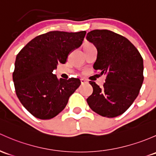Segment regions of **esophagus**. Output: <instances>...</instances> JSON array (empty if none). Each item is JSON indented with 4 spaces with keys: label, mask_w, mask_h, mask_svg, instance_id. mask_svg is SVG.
I'll return each instance as SVG.
<instances>
[{
    "label": "esophagus",
    "mask_w": 156,
    "mask_h": 156,
    "mask_svg": "<svg viewBox=\"0 0 156 156\" xmlns=\"http://www.w3.org/2000/svg\"><path fill=\"white\" fill-rule=\"evenodd\" d=\"M81 82L83 84V83H85L87 82V80H85L84 78H81Z\"/></svg>",
    "instance_id": "esophagus-1"
}]
</instances>
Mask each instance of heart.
<instances>
[{"label": "heart", "mask_w": 156, "mask_h": 156, "mask_svg": "<svg viewBox=\"0 0 156 156\" xmlns=\"http://www.w3.org/2000/svg\"><path fill=\"white\" fill-rule=\"evenodd\" d=\"M93 46H94V45H93L92 43H90V42H85V43L83 44V45L84 51L87 50V48H90V47H93Z\"/></svg>", "instance_id": "b5f03b06"}]
</instances>
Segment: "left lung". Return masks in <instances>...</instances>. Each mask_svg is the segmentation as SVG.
<instances>
[{"label": "left lung", "mask_w": 156, "mask_h": 156, "mask_svg": "<svg viewBox=\"0 0 156 156\" xmlns=\"http://www.w3.org/2000/svg\"><path fill=\"white\" fill-rule=\"evenodd\" d=\"M87 39L97 48L93 68L106 75L102 87L90 81L93 91L87 101L94 112L102 117L121 115L132 105L141 88L143 58L129 39L113 31L92 30Z\"/></svg>", "instance_id": "obj_1"}]
</instances>
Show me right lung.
<instances>
[{
    "instance_id": "obj_1",
    "label": "right lung",
    "mask_w": 156,
    "mask_h": 156,
    "mask_svg": "<svg viewBox=\"0 0 156 156\" xmlns=\"http://www.w3.org/2000/svg\"><path fill=\"white\" fill-rule=\"evenodd\" d=\"M85 35L86 31H50L36 37L19 52L12 73L15 90L33 116L40 119L56 117L80 86L78 78L58 79L52 72L81 46Z\"/></svg>"
}]
</instances>
